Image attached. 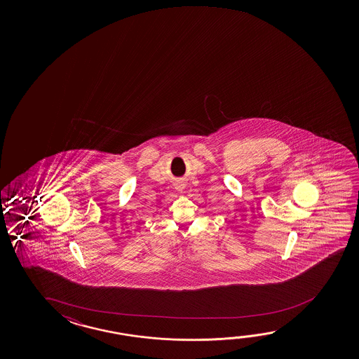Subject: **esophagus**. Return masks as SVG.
I'll return each instance as SVG.
<instances>
[{
    "instance_id": "1",
    "label": "esophagus",
    "mask_w": 359,
    "mask_h": 359,
    "mask_svg": "<svg viewBox=\"0 0 359 359\" xmlns=\"http://www.w3.org/2000/svg\"><path fill=\"white\" fill-rule=\"evenodd\" d=\"M175 187H177V191H180V193H182V190L185 189V185H184V184H182V182H177Z\"/></svg>"
}]
</instances>
